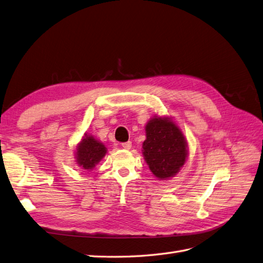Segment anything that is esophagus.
Instances as JSON below:
<instances>
[{
    "label": "esophagus",
    "instance_id": "obj_1",
    "mask_svg": "<svg viewBox=\"0 0 263 263\" xmlns=\"http://www.w3.org/2000/svg\"><path fill=\"white\" fill-rule=\"evenodd\" d=\"M121 145H122V147H123V148H125V149H130V148H131V146H132V142L127 141V142H124V143H122Z\"/></svg>",
    "mask_w": 263,
    "mask_h": 263
}]
</instances>
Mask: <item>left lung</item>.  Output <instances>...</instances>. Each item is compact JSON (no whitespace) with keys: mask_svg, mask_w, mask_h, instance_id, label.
Masks as SVG:
<instances>
[{"mask_svg":"<svg viewBox=\"0 0 263 263\" xmlns=\"http://www.w3.org/2000/svg\"><path fill=\"white\" fill-rule=\"evenodd\" d=\"M143 157L157 179L174 177L186 163L189 144L178 125L167 117L154 116L145 125Z\"/></svg>","mask_w":263,"mask_h":263,"instance_id":"8db88e82","label":"left lung"}]
</instances>
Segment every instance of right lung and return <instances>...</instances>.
<instances>
[{"instance_id": "right-lung-1", "label": "right lung", "mask_w": 263, "mask_h": 263, "mask_svg": "<svg viewBox=\"0 0 263 263\" xmlns=\"http://www.w3.org/2000/svg\"><path fill=\"white\" fill-rule=\"evenodd\" d=\"M107 154V147L102 142L95 139L91 134L85 133L76 146L74 159L79 167L85 171H91Z\"/></svg>"}]
</instances>
